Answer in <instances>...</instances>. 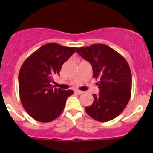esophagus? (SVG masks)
Instances as JSON below:
<instances>
[{
  "instance_id": "1",
  "label": "esophagus",
  "mask_w": 153,
  "mask_h": 153,
  "mask_svg": "<svg viewBox=\"0 0 153 153\" xmlns=\"http://www.w3.org/2000/svg\"><path fill=\"white\" fill-rule=\"evenodd\" d=\"M75 94H76L80 95V94H82V93H83V91H79V90H75Z\"/></svg>"
}]
</instances>
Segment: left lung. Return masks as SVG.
I'll list each match as a JSON object with an SVG mask.
<instances>
[{"label":"left lung","instance_id":"obj_1","mask_svg":"<svg viewBox=\"0 0 153 153\" xmlns=\"http://www.w3.org/2000/svg\"><path fill=\"white\" fill-rule=\"evenodd\" d=\"M76 52L93 68V77L99 80V94H93L94 103L86 113L96 121L108 122L119 116L131 97V73L126 59L103 44L77 47Z\"/></svg>","mask_w":153,"mask_h":153}]
</instances>
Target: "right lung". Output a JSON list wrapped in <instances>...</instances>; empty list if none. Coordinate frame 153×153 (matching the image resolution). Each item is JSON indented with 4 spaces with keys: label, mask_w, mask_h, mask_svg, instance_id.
I'll return each instance as SVG.
<instances>
[{
    "label": "right lung",
    "mask_w": 153,
    "mask_h": 153,
    "mask_svg": "<svg viewBox=\"0 0 153 153\" xmlns=\"http://www.w3.org/2000/svg\"><path fill=\"white\" fill-rule=\"evenodd\" d=\"M75 49L49 43L23 63L19 74V96L24 109L35 120L53 121L62 114L68 97L73 94V90L54 88L51 82Z\"/></svg>",
    "instance_id": "obj_1"
}]
</instances>
